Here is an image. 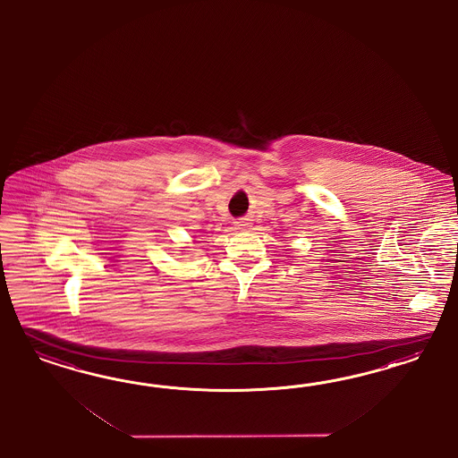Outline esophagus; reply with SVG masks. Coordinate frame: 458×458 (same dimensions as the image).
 Instances as JSON below:
<instances>
[{
	"label": "esophagus",
	"instance_id": "34e87169",
	"mask_svg": "<svg viewBox=\"0 0 458 458\" xmlns=\"http://www.w3.org/2000/svg\"><path fill=\"white\" fill-rule=\"evenodd\" d=\"M250 225L251 223L249 222V220H238V222H235L236 230H249Z\"/></svg>",
	"mask_w": 458,
	"mask_h": 458
}]
</instances>
